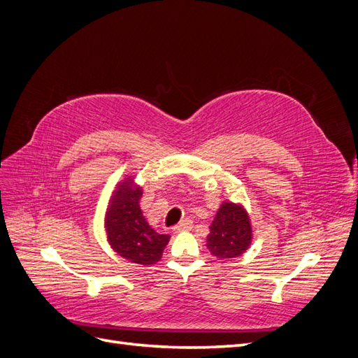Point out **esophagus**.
Segmentation results:
<instances>
[{
	"mask_svg": "<svg viewBox=\"0 0 358 358\" xmlns=\"http://www.w3.org/2000/svg\"><path fill=\"white\" fill-rule=\"evenodd\" d=\"M192 227V221L191 220H182L178 225L173 227V231L175 233H180V231H185V230H189Z\"/></svg>",
	"mask_w": 358,
	"mask_h": 358,
	"instance_id": "obj_1",
	"label": "esophagus"
}]
</instances>
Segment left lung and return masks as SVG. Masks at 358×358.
Returning <instances> with one entry per match:
<instances>
[{"label": "left lung", "mask_w": 358, "mask_h": 358, "mask_svg": "<svg viewBox=\"0 0 358 358\" xmlns=\"http://www.w3.org/2000/svg\"><path fill=\"white\" fill-rule=\"evenodd\" d=\"M254 239L251 216L242 203L224 200L216 210L206 237L210 255L218 259H230L243 255Z\"/></svg>", "instance_id": "8db88e82"}]
</instances>
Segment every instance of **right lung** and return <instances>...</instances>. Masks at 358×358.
I'll use <instances>...</instances> for the list:
<instances>
[{"mask_svg": "<svg viewBox=\"0 0 358 358\" xmlns=\"http://www.w3.org/2000/svg\"><path fill=\"white\" fill-rule=\"evenodd\" d=\"M143 189L134 175L117 182L104 215V230L113 251L134 264L158 263L170 236L159 234L149 225L138 206Z\"/></svg>", "mask_w": 358, "mask_h": 358, "instance_id": "add662e5", "label": "right lung"}]
</instances>
